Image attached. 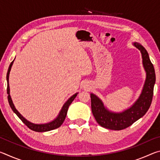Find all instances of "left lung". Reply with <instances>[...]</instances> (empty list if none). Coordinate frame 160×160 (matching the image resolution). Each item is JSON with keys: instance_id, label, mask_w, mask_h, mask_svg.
<instances>
[{"instance_id": "8db88e82", "label": "left lung", "mask_w": 160, "mask_h": 160, "mask_svg": "<svg viewBox=\"0 0 160 160\" xmlns=\"http://www.w3.org/2000/svg\"><path fill=\"white\" fill-rule=\"evenodd\" d=\"M133 45L141 52L142 65L146 72L145 82L139 98L128 109L120 113H116L108 110L102 100L95 94H90L92 112L94 117L97 122L104 128L115 131L128 128L142 117L151 105L156 80L155 68L145 48L138 42H134Z\"/></svg>"}]
</instances>
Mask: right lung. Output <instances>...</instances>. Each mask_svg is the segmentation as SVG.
<instances>
[{
    "label": "right lung",
    "mask_w": 160,
    "mask_h": 160,
    "mask_svg": "<svg viewBox=\"0 0 160 160\" xmlns=\"http://www.w3.org/2000/svg\"><path fill=\"white\" fill-rule=\"evenodd\" d=\"M14 60L11 62V63H10V66L8 68V72H7V76H6L7 82H8L7 93H8V99L9 104H10V107H11L12 110L16 113V115H17L18 117L20 118V120L22 121V122L25 123L29 129L32 130V131H36V132H46V131H51V130L58 128V127H60L62 125V123H63L65 118H66V117L68 107L70 105V104L72 102V101L75 99V97H76L77 94L78 93H75L72 97H70L68 99V101L63 104V107H62L61 112H59V114L58 115L57 117L54 119L53 121H51V122H49V123H44V124H35V123L29 122V121H28L26 118H24L23 116H22L20 113H19L18 111L15 109L14 104H13V103H12L11 97H10V95L9 75H10V70H11V67L13 64V62H14Z\"/></svg>",
    "instance_id": "add662e5"
}]
</instances>
